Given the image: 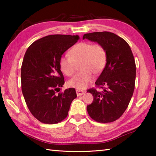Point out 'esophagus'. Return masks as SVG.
I'll return each instance as SVG.
<instances>
[{
    "label": "esophagus",
    "instance_id": "esophagus-1",
    "mask_svg": "<svg viewBox=\"0 0 156 156\" xmlns=\"http://www.w3.org/2000/svg\"><path fill=\"white\" fill-rule=\"evenodd\" d=\"M76 91V94H77V96H82V95L84 94V91L83 90H80V89H77V90Z\"/></svg>",
    "mask_w": 156,
    "mask_h": 156
}]
</instances>
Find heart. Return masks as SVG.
Wrapping results in <instances>:
<instances>
[{
  "label": "heart",
  "mask_w": 156,
  "mask_h": 156,
  "mask_svg": "<svg viewBox=\"0 0 156 156\" xmlns=\"http://www.w3.org/2000/svg\"><path fill=\"white\" fill-rule=\"evenodd\" d=\"M107 60V50L100 44H93L89 42L76 44L70 50L69 56H62L59 65L61 72L67 76H72L80 64L81 72L68 81V85L78 89H84L94 80L105 67Z\"/></svg>",
  "instance_id": "heart-1"
}]
</instances>
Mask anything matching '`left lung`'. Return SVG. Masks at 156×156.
I'll list each match as a JSON object with an SVG mask.
<instances>
[{
	"label": "left lung",
	"instance_id": "1",
	"mask_svg": "<svg viewBox=\"0 0 156 156\" xmlns=\"http://www.w3.org/2000/svg\"><path fill=\"white\" fill-rule=\"evenodd\" d=\"M84 38L103 45L107 53L106 65L95 83L102 91L88 89L94 101L87 106V112L96 122H113L125 112L133 94L136 69L133 53L123 38L109 31L85 34Z\"/></svg>",
	"mask_w": 156,
	"mask_h": 156
}]
</instances>
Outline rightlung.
Returning <instances> with one entry per match:
<instances>
[{"instance_id":"1","label":"right lung","mask_w":156,"mask_h":156,"mask_svg":"<svg viewBox=\"0 0 156 156\" xmlns=\"http://www.w3.org/2000/svg\"><path fill=\"white\" fill-rule=\"evenodd\" d=\"M78 39L77 35L47 36L34 42L25 52L21 67L23 95L31 114L41 122H61L77 97L74 88L56 93L65 84L60 58Z\"/></svg>"}]
</instances>
